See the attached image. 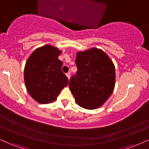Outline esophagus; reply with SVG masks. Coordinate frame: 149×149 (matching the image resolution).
Here are the masks:
<instances>
[{
	"instance_id": "obj_1",
	"label": "esophagus",
	"mask_w": 149,
	"mask_h": 149,
	"mask_svg": "<svg viewBox=\"0 0 149 149\" xmlns=\"http://www.w3.org/2000/svg\"><path fill=\"white\" fill-rule=\"evenodd\" d=\"M66 76H67V77H68V79H70V72H67V73H66Z\"/></svg>"
}]
</instances>
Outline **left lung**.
<instances>
[{
    "mask_svg": "<svg viewBox=\"0 0 149 149\" xmlns=\"http://www.w3.org/2000/svg\"><path fill=\"white\" fill-rule=\"evenodd\" d=\"M77 71L69 88L77 103L88 109L99 107L111 96L115 86V67L102 50L91 49L77 55Z\"/></svg>",
    "mask_w": 149,
    "mask_h": 149,
    "instance_id": "1",
    "label": "left lung"
}]
</instances>
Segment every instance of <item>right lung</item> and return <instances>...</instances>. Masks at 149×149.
<instances>
[{
  "label": "right lung",
  "mask_w": 149,
  "mask_h": 149,
  "mask_svg": "<svg viewBox=\"0 0 149 149\" xmlns=\"http://www.w3.org/2000/svg\"><path fill=\"white\" fill-rule=\"evenodd\" d=\"M61 52L45 45L33 52L24 67V82L31 97L42 104L56 100L61 90L68 84L61 71L63 63L58 59Z\"/></svg>",
  "instance_id": "1"
}]
</instances>
